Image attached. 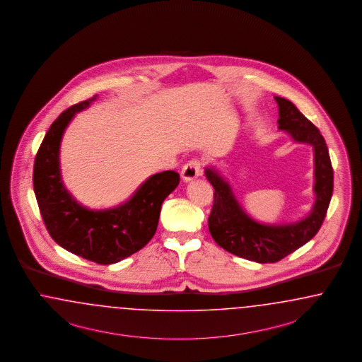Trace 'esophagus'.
I'll return each mask as SVG.
<instances>
[{"mask_svg":"<svg viewBox=\"0 0 362 362\" xmlns=\"http://www.w3.org/2000/svg\"><path fill=\"white\" fill-rule=\"evenodd\" d=\"M202 176V163L194 159L191 162H188L183 168H182V179L185 182H192L197 177Z\"/></svg>","mask_w":362,"mask_h":362,"instance_id":"obj_1","label":"esophagus"}]
</instances>
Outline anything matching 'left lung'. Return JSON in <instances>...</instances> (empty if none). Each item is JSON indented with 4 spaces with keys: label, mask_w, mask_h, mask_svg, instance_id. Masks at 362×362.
I'll return each instance as SVG.
<instances>
[{
    "label": "left lung",
    "mask_w": 362,
    "mask_h": 362,
    "mask_svg": "<svg viewBox=\"0 0 362 362\" xmlns=\"http://www.w3.org/2000/svg\"><path fill=\"white\" fill-rule=\"evenodd\" d=\"M279 106V130L292 141L313 148V194L315 203L304 218L289 223L267 224L252 216L241 206L230 180L219 167L209 165L204 175L214 187V206L209 228L214 240L226 251L256 263H276L295 252L317 233L325 219L333 194V168L325 139L317 127L281 97H274Z\"/></svg>",
    "instance_id": "obj_1"
}]
</instances>
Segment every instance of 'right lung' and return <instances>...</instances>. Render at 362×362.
I'll use <instances>...</instances> for the list:
<instances>
[{
  "label": "right lung",
  "mask_w": 362,
  "mask_h": 362,
  "mask_svg": "<svg viewBox=\"0 0 362 362\" xmlns=\"http://www.w3.org/2000/svg\"><path fill=\"white\" fill-rule=\"evenodd\" d=\"M97 99L94 95L69 107L53 122L35 155L33 186L45 226L55 243L86 260L107 265L138 252L153 239L162 203L179 185V174H153L127 200L111 209H91L77 202L62 180L61 142L76 114Z\"/></svg>",
  "instance_id": "obj_1"
}]
</instances>
